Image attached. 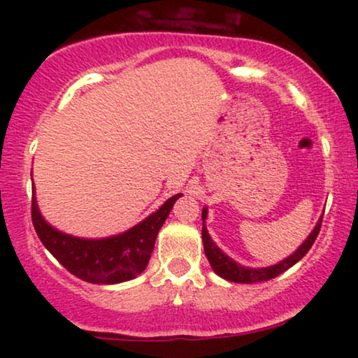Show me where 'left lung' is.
<instances>
[{
    "label": "left lung",
    "mask_w": 358,
    "mask_h": 358,
    "mask_svg": "<svg viewBox=\"0 0 358 358\" xmlns=\"http://www.w3.org/2000/svg\"><path fill=\"white\" fill-rule=\"evenodd\" d=\"M205 219H207V208L202 210V239H203V249H205V256H207L208 262H210L212 269L215 271V274H219L220 278L227 279V281L232 282H244V285H250V282H261V281H268V279H273L282 274L285 271H287L289 268H293L294 264L306 256L308 250L311 249V245L315 244L316 237L320 234V227H322V219L318 220V224L315 225L313 232L308 236V239L303 242L299 248L291 254L289 257H286L285 261L278 262V264L269 266V268H244V266L237 264L234 259H231L227 254H224L222 250L217 248L215 242L212 241V237L208 236L207 227H205Z\"/></svg>",
    "instance_id": "8db88e82"
}]
</instances>
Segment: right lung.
Instances as JSON below:
<instances>
[{
  "label": "right lung",
  "mask_w": 358,
  "mask_h": 358,
  "mask_svg": "<svg viewBox=\"0 0 358 358\" xmlns=\"http://www.w3.org/2000/svg\"><path fill=\"white\" fill-rule=\"evenodd\" d=\"M182 193L168 199L162 207L129 231L106 239H80L59 232L47 224L31 196V220L36 236L69 273L94 285H117L129 281L146 269L156 236Z\"/></svg>",
  "instance_id": "obj_1"
}]
</instances>
